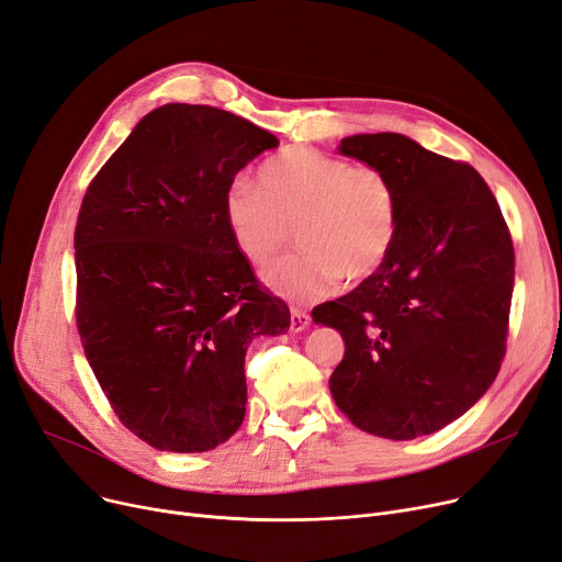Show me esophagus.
Listing matches in <instances>:
<instances>
[{
    "instance_id": "34e87169",
    "label": "esophagus",
    "mask_w": 562,
    "mask_h": 562,
    "mask_svg": "<svg viewBox=\"0 0 562 562\" xmlns=\"http://www.w3.org/2000/svg\"><path fill=\"white\" fill-rule=\"evenodd\" d=\"M308 325H311V315L306 311H302V308H292L290 311V331L292 334L304 331Z\"/></svg>"
}]
</instances>
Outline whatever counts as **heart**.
I'll list each match as a JSON object with an SVG mask.
<instances>
[{"instance_id":"heart-1","label":"heart","mask_w":562,"mask_h":562,"mask_svg":"<svg viewBox=\"0 0 562 562\" xmlns=\"http://www.w3.org/2000/svg\"><path fill=\"white\" fill-rule=\"evenodd\" d=\"M224 220L235 249L254 265L274 258L297 228L304 254L267 267L262 281L292 302H315L334 295L342 277L357 283L380 270L400 205L382 169L295 146L267 159L258 184L228 187Z\"/></svg>"}]
</instances>
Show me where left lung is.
I'll list each match as a JSON object with an SVG mask.
<instances>
[{
  "instance_id": "1",
  "label": "left lung",
  "mask_w": 562,
  "mask_h": 562,
  "mask_svg": "<svg viewBox=\"0 0 562 562\" xmlns=\"http://www.w3.org/2000/svg\"><path fill=\"white\" fill-rule=\"evenodd\" d=\"M338 153L391 178L400 224L380 270L311 313L345 340L331 395L363 432L432 435L469 412L501 370L515 285L510 231L483 176L405 135L345 137Z\"/></svg>"
}]
</instances>
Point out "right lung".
<instances>
[{
    "label": "right lung",
    "mask_w": 562,
    "mask_h": 562,
    "mask_svg": "<svg viewBox=\"0 0 562 562\" xmlns=\"http://www.w3.org/2000/svg\"><path fill=\"white\" fill-rule=\"evenodd\" d=\"M279 139L205 104L146 114L98 171L75 228L77 329L130 432L205 452L245 420V355L290 311L233 245L224 196Z\"/></svg>",
    "instance_id": "right-lung-1"
}]
</instances>
